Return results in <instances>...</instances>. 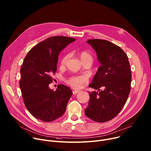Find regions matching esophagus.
I'll use <instances>...</instances> for the list:
<instances>
[{
	"instance_id": "esophagus-1",
	"label": "esophagus",
	"mask_w": 151,
	"mask_h": 151,
	"mask_svg": "<svg viewBox=\"0 0 151 151\" xmlns=\"http://www.w3.org/2000/svg\"><path fill=\"white\" fill-rule=\"evenodd\" d=\"M79 91H78V90H74V91H73V94H76L78 93H79Z\"/></svg>"
}]
</instances>
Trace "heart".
<instances>
[{
	"instance_id": "1",
	"label": "heart",
	"mask_w": 151,
	"mask_h": 151,
	"mask_svg": "<svg viewBox=\"0 0 151 151\" xmlns=\"http://www.w3.org/2000/svg\"><path fill=\"white\" fill-rule=\"evenodd\" d=\"M79 57L82 61H84L87 58H92L91 55L87 51L81 52L79 54ZM68 58V55H66L63 57L61 61L60 64L61 65H64ZM88 77L85 75H79L72 76L66 80V83L67 85L71 87L74 89H79L84 84H86L88 82Z\"/></svg>"
}]
</instances>
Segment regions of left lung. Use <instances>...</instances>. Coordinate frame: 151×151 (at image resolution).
Instances as JSON below:
<instances>
[{
	"mask_svg": "<svg viewBox=\"0 0 151 151\" xmlns=\"http://www.w3.org/2000/svg\"><path fill=\"white\" fill-rule=\"evenodd\" d=\"M87 42L96 52L101 65L89 85L98 91L89 93L85 114L93 121L105 122L115 117L127 101L131 83L130 64L125 52L109 41L91 39Z\"/></svg>",
	"mask_w": 151,
	"mask_h": 151,
	"instance_id": "8db88e82",
	"label": "left lung"
}]
</instances>
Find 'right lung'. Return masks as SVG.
<instances>
[{
	"mask_svg": "<svg viewBox=\"0 0 151 151\" xmlns=\"http://www.w3.org/2000/svg\"><path fill=\"white\" fill-rule=\"evenodd\" d=\"M75 40L64 36L49 37L33 47L24 59L20 88L27 109L39 120L52 122L65 111L72 91L63 84L53 91L49 85L57 70L60 52Z\"/></svg>",
	"mask_w": 151,
	"mask_h": 151,
	"instance_id": "obj_1",
	"label": "right lung"
}]
</instances>
